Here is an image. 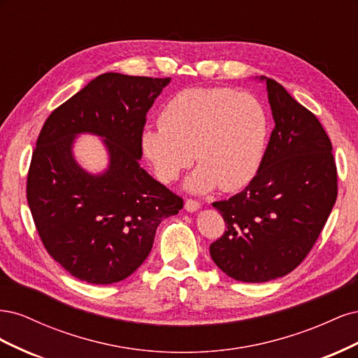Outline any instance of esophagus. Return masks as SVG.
Listing matches in <instances>:
<instances>
[{"label":"esophagus","mask_w":358,"mask_h":358,"mask_svg":"<svg viewBox=\"0 0 358 358\" xmlns=\"http://www.w3.org/2000/svg\"><path fill=\"white\" fill-rule=\"evenodd\" d=\"M201 208V204L199 203V201H196V200H187L185 201V210L187 212H197L199 209Z\"/></svg>","instance_id":"1"}]
</instances>
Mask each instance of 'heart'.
Here are the masks:
<instances>
[{
    "instance_id": "heart-1",
    "label": "heart",
    "mask_w": 358,
    "mask_h": 358,
    "mask_svg": "<svg viewBox=\"0 0 358 358\" xmlns=\"http://www.w3.org/2000/svg\"><path fill=\"white\" fill-rule=\"evenodd\" d=\"M159 125L142 131L143 154L162 183L176 180L196 158L200 166L185 180V189L194 194L246 187L262 164L268 137L262 101L227 88L178 92L162 107Z\"/></svg>"
}]
</instances>
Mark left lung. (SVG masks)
<instances>
[{
	"label": "left lung",
	"mask_w": 358,
	"mask_h": 358,
	"mask_svg": "<svg viewBox=\"0 0 358 358\" xmlns=\"http://www.w3.org/2000/svg\"><path fill=\"white\" fill-rule=\"evenodd\" d=\"M275 129L251 183L215 201L225 221L210 257L242 282H267L294 270L317 242L338 197L331 142L317 116L266 76Z\"/></svg>",
	"instance_id": "obj_1"
}]
</instances>
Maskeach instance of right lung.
Instances as JSON below:
<instances>
[{"instance_id":"1","label":"right lung","mask_w":358,"mask_h":358,"mask_svg":"<svg viewBox=\"0 0 358 358\" xmlns=\"http://www.w3.org/2000/svg\"><path fill=\"white\" fill-rule=\"evenodd\" d=\"M170 78L104 73L53 110L28 171L27 199L50 257L85 282L128 278L152 249L157 227L183 201L140 166L146 113ZM80 134L103 138L108 167L83 169L73 155Z\"/></svg>"}]
</instances>
